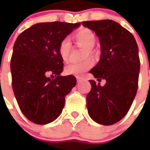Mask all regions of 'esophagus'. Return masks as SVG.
<instances>
[{"label":"esophagus","mask_w":150,"mask_h":150,"mask_svg":"<svg viewBox=\"0 0 150 150\" xmlns=\"http://www.w3.org/2000/svg\"><path fill=\"white\" fill-rule=\"evenodd\" d=\"M83 78H81V77H77V81H78V83L79 82H81V81H83Z\"/></svg>","instance_id":"34e87169"}]
</instances>
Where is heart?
Returning <instances> with one entry per match:
<instances>
[{
  "label": "heart",
  "instance_id": "1",
  "mask_svg": "<svg viewBox=\"0 0 150 150\" xmlns=\"http://www.w3.org/2000/svg\"><path fill=\"white\" fill-rule=\"evenodd\" d=\"M72 38L76 44L86 48L87 52H85V55H84L85 57L88 55L92 56L93 54V47L95 45L96 35L92 30L88 28H82L78 30V32H75ZM70 51H71V42L69 39L68 38L62 39L58 45V48H57L58 54L62 58V60L64 62L67 61L70 54ZM92 66H93V62L89 59H87L81 62L69 63L65 67V73L67 75H72V76H81L86 71H88Z\"/></svg>",
  "mask_w": 150,
  "mask_h": 150
}]
</instances>
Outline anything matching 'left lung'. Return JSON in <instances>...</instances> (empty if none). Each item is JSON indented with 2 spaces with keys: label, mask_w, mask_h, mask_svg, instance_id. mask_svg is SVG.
<instances>
[{
  "label": "left lung",
  "mask_w": 150,
  "mask_h": 150,
  "mask_svg": "<svg viewBox=\"0 0 150 150\" xmlns=\"http://www.w3.org/2000/svg\"><path fill=\"white\" fill-rule=\"evenodd\" d=\"M82 24L95 32L100 42V60L89 72L99 82L106 81L102 87L100 83L89 80L88 114L98 124L112 125L127 114L137 93L140 69L138 45L132 33L114 21Z\"/></svg>",
  "instance_id": "obj_1"
}]
</instances>
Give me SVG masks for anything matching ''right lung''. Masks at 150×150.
I'll use <instances>...</instances> for the list:
<instances>
[{
    "mask_svg": "<svg viewBox=\"0 0 150 150\" xmlns=\"http://www.w3.org/2000/svg\"><path fill=\"white\" fill-rule=\"evenodd\" d=\"M81 25L42 22L32 26L16 38L11 59L12 89L21 111L37 124H47L61 114L65 97L76 85L72 75L61 76L63 61L60 42ZM51 75L54 79L48 78Z\"/></svg>",
    "mask_w": 150,
    "mask_h": 150,
    "instance_id": "add662e5",
    "label": "right lung"
}]
</instances>
